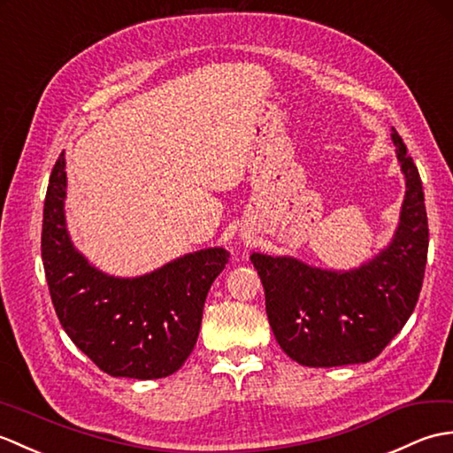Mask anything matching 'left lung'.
I'll use <instances>...</instances> for the list:
<instances>
[{
	"label": "left lung",
	"instance_id": "left-lung-1",
	"mask_svg": "<svg viewBox=\"0 0 453 453\" xmlns=\"http://www.w3.org/2000/svg\"><path fill=\"white\" fill-rule=\"evenodd\" d=\"M391 142L407 189L394 240L378 256L350 271L311 267L288 256H250L264 283L269 326L280 349L298 365L368 363L417 306L428 254L423 182L394 127Z\"/></svg>",
	"mask_w": 453,
	"mask_h": 453
}]
</instances>
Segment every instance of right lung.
<instances>
[{
    "instance_id": "1",
    "label": "right lung",
    "mask_w": 453,
    "mask_h": 453,
    "mask_svg": "<svg viewBox=\"0 0 453 453\" xmlns=\"http://www.w3.org/2000/svg\"><path fill=\"white\" fill-rule=\"evenodd\" d=\"M65 188L62 153L50 174L42 220V264L59 324L110 376L157 380L174 374L196 347L207 293L230 254L207 248L142 277L106 275L69 238Z\"/></svg>"
}]
</instances>
